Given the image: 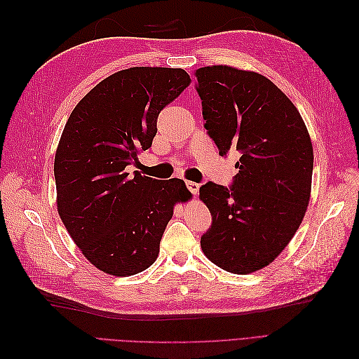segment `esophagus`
<instances>
[{"label":"esophagus","instance_id":"obj_1","mask_svg":"<svg viewBox=\"0 0 359 359\" xmlns=\"http://www.w3.org/2000/svg\"><path fill=\"white\" fill-rule=\"evenodd\" d=\"M186 186H187V189H189V191L190 193H193V194H198L199 193V184L198 182H193V181H186Z\"/></svg>","mask_w":359,"mask_h":359}]
</instances>
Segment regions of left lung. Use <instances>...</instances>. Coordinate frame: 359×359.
<instances>
[{"mask_svg":"<svg viewBox=\"0 0 359 359\" xmlns=\"http://www.w3.org/2000/svg\"><path fill=\"white\" fill-rule=\"evenodd\" d=\"M196 79L219 154H241L229 187L206 182L199 190L212 215L202 252L227 273H255L281 253L307 211L311 140L297 107L265 76L212 66L198 69Z\"/></svg>","mask_w":359,"mask_h":359,"instance_id":"left-lung-1","label":"left lung"}]
</instances>
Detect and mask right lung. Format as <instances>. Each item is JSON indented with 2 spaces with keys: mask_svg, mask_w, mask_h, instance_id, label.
I'll return each instance as SVG.
<instances>
[{
  "mask_svg": "<svg viewBox=\"0 0 359 359\" xmlns=\"http://www.w3.org/2000/svg\"><path fill=\"white\" fill-rule=\"evenodd\" d=\"M189 83L182 69L121 70L95 85L64 127L53 163L58 214L106 274L127 277L153 265L173 205L190 198L182 180L126 172L153 144L163 107Z\"/></svg>",
  "mask_w": 359,
  "mask_h": 359,
  "instance_id": "obj_1",
  "label": "right lung"
}]
</instances>
